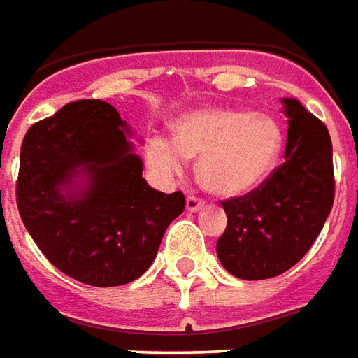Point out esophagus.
Listing matches in <instances>:
<instances>
[{
  "label": "esophagus",
  "mask_w": 358,
  "mask_h": 358,
  "mask_svg": "<svg viewBox=\"0 0 358 358\" xmlns=\"http://www.w3.org/2000/svg\"><path fill=\"white\" fill-rule=\"evenodd\" d=\"M205 207V203H203V199H199L195 195H189L187 196V203H185V208L189 210V213H196V210H201V208Z\"/></svg>",
  "instance_id": "obj_1"
}]
</instances>
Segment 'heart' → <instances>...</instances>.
Listing matches in <instances>:
<instances>
[{
    "mask_svg": "<svg viewBox=\"0 0 358 358\" xmlns=\"http://www.w3.org/2000/svg\"><path fill=\"white\" fill-rule=\"evenodd\" d=\"M173 141L155 136L145 157L153 171L175 175L199 157L196 175L210 195L238 199L266 183L278 165L284 136L274 117L244 108L208 106L175 120Z\"/></svg>",
    "mask_w": 358,
    "mask_h": 358,
    "instance_id": "obj_1",
    "label": "heart"
}]
</instances>
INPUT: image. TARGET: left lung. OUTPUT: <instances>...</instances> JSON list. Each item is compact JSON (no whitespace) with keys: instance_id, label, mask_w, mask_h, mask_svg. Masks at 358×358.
Listing matches in <instances>:
<instances>
[{"instance_id":"8db88e82","label":"left lung","mask_w":358,"mask_h":358,"mask_svg":"<svg viewBox=\"0 0 358 358\" xmlns=\"http://www.w3.org/2000/svg\"><path fill=\"white\" fill-rule=\"evenodd\" d=\"M287 117L284 163L250 195L222 203L227 230L217 242L224 270L241 280H268L287 272L311 248L329 217L333 145L323 122L282 98Z\"/></svg>"}]
</instances>
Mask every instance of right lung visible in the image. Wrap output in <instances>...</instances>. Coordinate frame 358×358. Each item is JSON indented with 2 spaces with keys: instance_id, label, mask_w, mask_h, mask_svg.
Instances as JSON below:
<instances>
[{
  "instance_id": "add662e5",
  "label": "right lung",
  "mask_w": 358,
  "mask_h": 358,
  "mask_svg": "<svg viewBox=\"0 0 358 358\" xmlns=\"http://www.w3.org/2000/svg\"><path fill=\"white\" fill-rule=\"evenodd\" d=\"M131 129L104 100H76L23 138L17 207L55 268L96 287L138 280L185 208L141 177Z\"/></svg>"
}]
</instances>
